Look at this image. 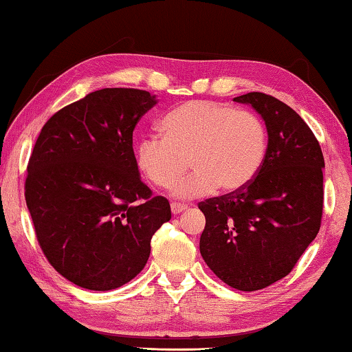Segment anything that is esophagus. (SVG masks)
I'll return each instance as SVG.
<instances>
[{
  "instance_id": "1",
  "label": "esophagus",
  "mask_w": 352,
  "mask_h": 352,
  "mask_svg": "<svg viewBox=\"0 0 352 352\" xmlns=\"http://www.w3.org/2000/svg\"><path fill=\"white\" fill-rule=\"evenodd\" d=\"M170 210H172V213H174V214H180L185 210H188V206L182 205V204H170Z\"/></svg>"
}]
</instances>
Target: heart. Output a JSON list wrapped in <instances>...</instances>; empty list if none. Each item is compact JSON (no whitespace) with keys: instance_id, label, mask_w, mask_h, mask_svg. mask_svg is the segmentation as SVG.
<instances>
[{"instance_id":"heart-1","label":"heart","mask_w":352,"mask_h":352,"mask_svg":"<svg viewBox=\"0 0 352 352\" xmlns=\"http://www.w3.org/2000/svg\"><path fill=\"white\" fill-rule=\"evenodd\" d=\"M161 139L146 136L136 146V166L153 186L174 188L180 199H194L216 189L230 194L246 188L263 166L267 131L250 111L191 100L177 106L160 124Z\"/></svg>"}]
</instances>
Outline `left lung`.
I'll return each instance as SVG.
<instances>
[{"label":"left lung","mask_w":352,"mask_h":352,"mask_svg":"<svg viewBox=\"0 0 352 352\" xmlns=\"http://www.w3.org/2000/svg\"><path fill=\"white\" fill-rule=\"evenodd\" d=\"M233 102L265 120L266 158L246 188L199 204L200 254L228 287L255 292L288 276L320 232L324 158L302 117L280 100L249 92Z\"/></svg>","instance_id":"1"}]
</instances>
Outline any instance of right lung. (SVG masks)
<instances>
[{"label": "right lung", "instance_id": "obj_1", "mask_svg": "<svg viewBox=\"0 0 352 352\" xmlns=\"http://www.w3.org/2000/svg\"><path fill=\"white\" fill-rule=\"evenodd\" d=\"M156 103L147 91L100 89L50 117L32 148L25 199L37 241L78 287L108 292L130 282L170 219L133 152V130Z\"/></svg>", "mask_w": 352, "mask_h": 352}]
</instances>
